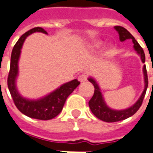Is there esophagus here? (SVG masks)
<instances>
[{"label":"esophagus","mask_w":153,"mask_h":153,"mask_svg":"<svg viewBox=\"0 0 153 153\" xmlns=\"http://www.w3.org/2000/svg\"><path fill=\"white\" fill-rule=\"evenodd\" d=\"M87 79H88V76L84 74H80L79 76V80L80 82H85L87 81Z\"/></svg>","instance_id":"1"}]
</instances>
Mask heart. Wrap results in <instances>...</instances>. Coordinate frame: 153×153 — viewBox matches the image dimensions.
Segmentation results:
<instances>
[{
    "mask_svg": "<svg viewBox=\"0 0 153 153\" xmlns=\"http://www.w3.org/2000/svg\"><path fill=\"white\" fill-rule=\"evenodd\" d=\"M100 46V43H97V42H95V43H92L91 45V46L89 47V48L91 49V50H93V49H97Z\"/></svg>",
    "mask_w": 153,
    "mask_h": 153,
    "instance_id": "b5f03b06",
    "label": "heart"
}]
</instances>
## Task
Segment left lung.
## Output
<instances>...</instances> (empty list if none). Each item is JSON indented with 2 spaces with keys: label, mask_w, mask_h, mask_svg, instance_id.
<instances>
[{
  "label": "left lung",
  "mask_w": 153,
  "mask_h": 153,
  "mask_svg": "<svg viewBox=\"0 0 153 153\" xmlns=\"http://www.w3.org/2000/svg\"><path fill=\"white\" fill-rule=\"evenodd\" d=\"M114 29L117 30L119 35V39L121 41L123 42L126 39H131L132 42L134 44V48L137 52V53L139 54L141 57V61L143 63L145 62V54L143 52V48H141V46L139 45V43L135 40L134 37L131 35L128 30L126 28L120 27V26H116L114 27ZM143 76H144V90H143V93L140 96V99L138 100L135 104L131 106L130 108H126L123 110H115V109H112L109 107L107 106L105 104V100L103 98V95L100 91L99 86L96 82V80L92 79V78H88V80L93 84L94 88H95V91H94L93 97H91V99L89 100L88 105L90 107L91 111L92 114L100 120H102L104 122L106 123H115V122H119L122 120H125L128 117H131L132 115H134L136 113L140 106L143 103V98L145 97L146 91L148 88L149 85V79H148V74H147V70H146V65H143Z\"/></svg>",
  "instance_id": "obj_1"
}]
</instances>
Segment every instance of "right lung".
Wrapping results in <instances>:
<instances>
[{
	"mask_svg": "<svg viewBox=\"0 0 153 153\" xmlns=\"http://www.w3.org/2000/svg\"><path fill=\"white\" fill-rule=\"evenodd\" d=\"M34 32H42L47 34V31L42 27H35L27 31L22 35L13 46L11 59L10 68L8 75V88L10 90L13 103L16 105L19 111L31 118L39 120H50L56 117L62 112L63 106L67 97L74 91V90L79 85L80 82L74 79L62 85L55 91L51 92L43 98L38 100H28L22 97L16 88V78L19 74V60L21 48L25 39L28 36Z\"/></svg>",
	"mask_w": 153,
	"mask_h": 153,
	"instance_id": "obj_1",
	"label": "right lung"
}]
</instances>
